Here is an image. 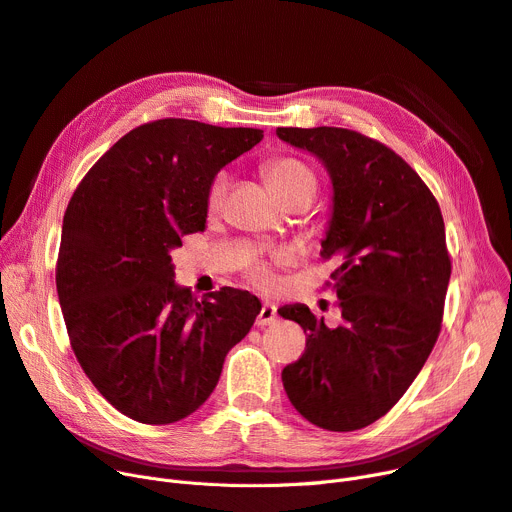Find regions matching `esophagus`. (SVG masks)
<instances>
[{"label": "esophagus", "instance_id": "34e87169", "mask_svg": "<svg viewBox=\"0 0 512 512\" xmlns=\"http://www.w3.org/2000/svg\"><path fill=\"white\" fill-rule=\"evenodd\" d=\"M278 319V311H276V305L272 303H263L261 309H259V315H257V326H272L274 321Z\"/></svg>", "mask_w": 512, "mask_h": 512}]
</instances>
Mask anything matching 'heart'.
Instances as JSON below:
<instances>
[{"mask_svg":"<svg viewBox=\"0 0 512 512\" xmlns=\"http://www.w3.org/2000/svg\"><path fill=\"white\" fill-rule=\"evenodd\" d=\"M265 182L270 186V191L276 195V199H284L292 193H313L317 188V180L315 174L311 172L309 166H305L303 161L294 159V157H276L272 161H267L265 166ZM228 193V176L226 174H218L213 178L209 191H207V209L213 213L218 211L224 205ZM249 278L261 286V288H272L274 286V276L272 270L261 261H251L249 270H247Z\"/></svg>","mask_w":512,"mask_h":512,"instance_id":"heart-1","label":"heart"}]
</instances>
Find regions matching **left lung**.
Wrapping results in <instances>:
<instances>
[{"label": "left lung", "mask_w": 512, "mask_h": 512, "mask_svg": "<svg viewBox=\"0 0 512 512\" xmlns=\"http://www.w3.org/2000/svg\"><path fill=\"white\" fill-rule=\"evenodd\" d=\"M313 153L332 180V218L321 257H338L332 288L342 324L328 328L307 305L278 313L305 330L284 390L307 421L355 432L384 417L417 378L438 340L450 257L442 211L419 174L361 132L278 128Z\"/></svg>", "instance_id": "8db88e82"}]
</instances>
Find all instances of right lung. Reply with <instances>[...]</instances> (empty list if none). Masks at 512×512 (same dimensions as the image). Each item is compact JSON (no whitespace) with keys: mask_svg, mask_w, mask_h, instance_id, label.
<instances>
[{"mask_svg":"<svg viewBox=\"0 0 512 512\" xmlns=\"http://www.w3.org/2000/svg\"><path fill=\"white\" fill-rule=\"evenodd\" d=\"M259 128L166 118L99 157L68 203L56 267L72 351L122 415L166 425L195 413L261 303L220 288L197 301L174 282L172 249L203 232L207 191Z\"/></svg>","mask_w":512,"mask_h":512,"instance_id":"add662e5","label":"right lung"}]
</instances>
